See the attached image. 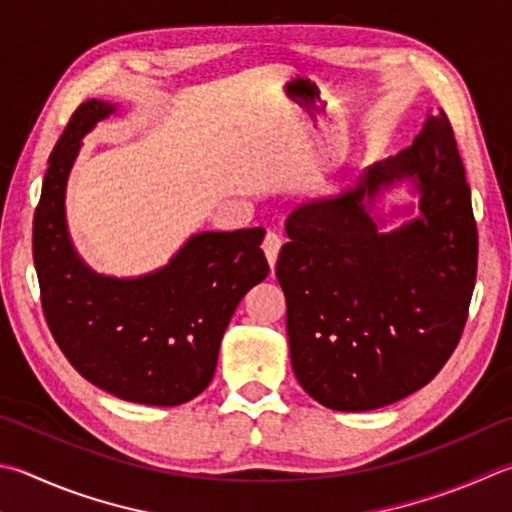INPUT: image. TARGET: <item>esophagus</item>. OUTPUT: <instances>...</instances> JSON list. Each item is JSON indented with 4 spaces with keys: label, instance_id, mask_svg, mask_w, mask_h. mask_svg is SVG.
Masks as SVG:
<instances>
[{
    "label": "esophagus",
    "instance_id": "34e87169",
    "mask_svg": "<svg viewBox=\"0 0 512 512\" xmlns=\"http://www.w3.org/2000/svg\"><path fill=\"white\" fill-rule=\"evenodd\" d=\"M280 248H282V237L275 235V232H268L266 239H264V253H266V259H268V264H271V268H273L275 262H277V255H280Z\"/></svg>",
    "mask_w": 512,
    "mask_h": 512
}]
</instances>
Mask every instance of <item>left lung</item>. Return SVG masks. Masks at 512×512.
<instances>
[{
	"mask_svg": "<svg viewBox=\"0 0 512 512\" xmlns=\"http://www.w3.org/2000/svg\"><path fill=\"white\" fill-rule=\"evenodd\" d=\"M410 178L422 219L378 233L366 203ZM275 275L286 295L293 371L338 412H367L414 394L457 349L477 282L470 185L443 109L412 147L369 165L336 199L300 206Z\"/></svg>",
	"mask_w": 512,
	"mask_h": 512,
	"instance_id": "obj_1",
	"label": "left lung"
}]
</instances>
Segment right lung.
Masks as SVG:
<instances>
[{
  "mask_svg": "<svg viewBox=\"0 0 512 512\" xmlns=\"http://www.w3.org/2000/svg\"><path fill=\"white\" fill-rule=\"evenodd\" d=\"M116 107L87 100L49 156L33 217V262L46 324L89 383L123 401L172 407L210 385L224 331L250 288L264 282V228L201 232L165 268L136 280L80 262L64 221V188L80 138Z\"/></svg>",
  "mask_w": 512,
  "mask_h": 512,
  "instance_id": "1",
  "label": "right lung"
}]
</instances>
